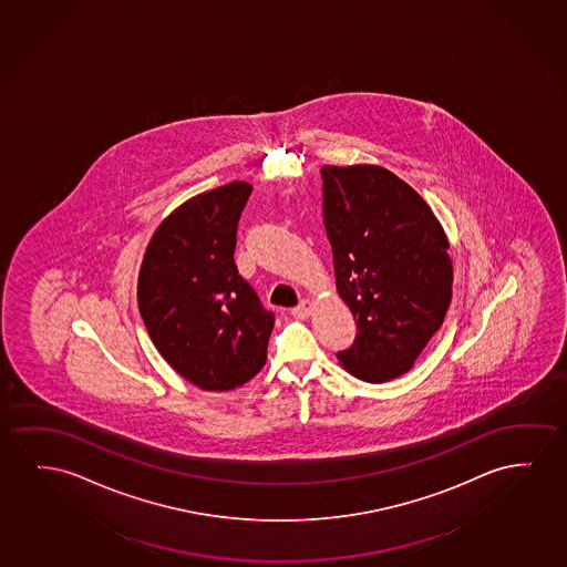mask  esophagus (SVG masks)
<instances>
[{
	"mask_svg": "<svg viewBox=\"0 0 567 567\" xmlns=\"http://www.w3.org/2000/svg\"><path fill=\"white\" fill-rule=\"evenodd\" d=\"M312 311H315V303L309 301V299H305V301H301V303L297 305L296 309H293V315L299 317V319H307Z\"/></svg>",
	"mask_w": 567,
	"mask_h": 567,
	"instance_id": "1",
	"label": "esophagus"
}]
</instances>
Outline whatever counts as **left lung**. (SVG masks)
Returning <instances> with one entry per match:
<instances>
[{"instance_id": "obj_1", "label": "left lung", "mask_w": 567, "mask_h": 567, "mask_svg": "<svg viewBox=\"0 0 567 567\" xmlns=\"http://www.w3.org/2000/svg\"><path fill=\"white\" fill-rule=\"evenodd\" d=\"M336 288L358 322L338 359L368 383L404 375L453 297L447 235L402 178L377 165L320 168Z\"/></svg>"}]
</instances>
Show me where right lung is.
<instances>
[{
  "instance_id": "right-lung-1",
  "label": "right lung",
  "mask_w": 567,
  "mask_h": 567,
  "mask_svg": "<svg viewBox=\"0 0 567 567\" xmlns=\"http://www.w3.org/2000/svg\"><path fill=\"white\" fill-rule=\"evenodd\" d=\"M250 192L235 181L184 202L155 229L140 268L137 307L152 342L202 391H233L266 363L274 312L233 258Z\"/></svg>"
}]
</instances>
